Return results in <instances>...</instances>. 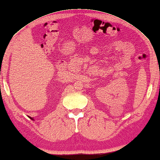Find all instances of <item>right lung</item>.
Wrapping results in <instances>:
<instances>
[{"mask_svg": "<svg viewBox=\"0 0 160 160\" xmlns=\"http://www.w3.org/2000/svg\"><path fill=\"white\" fill-rule=\"evenodd\" d=\"M29 118H30V119H31V120H34V119H33V118H31V117H29Z\"/></svg>", "mask_w": 160, "mask_h": 160, "instance_id": "obj_1", "label": "right lung"}]
</instances>
